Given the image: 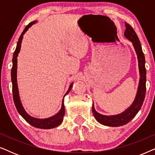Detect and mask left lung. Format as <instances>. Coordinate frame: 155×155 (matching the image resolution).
I'll return each mask as SVG.
<instances>
[{"label":"left lung","instance_id":"obj_1","mask_svg":"<svg viewBox=\"0 0 155 155\" xmlns=\"http://www.w3.org/2000/svg\"><path fill=\"white\" fill-rule=\"evenodd\" d=\"M125 25H126V29L124 32V37L132 43L135 54L137 55L140 73L139 84L134 101H133L130 107L127 108L121 113L116 114V115H104L95 110L94 102H93L92 112L94 118L99 124L110 127L121 126L130 122L138 113L142 105H143L145 97L146 69L145 56H144L143 49H142L140 42V40L136 33L135 32L134 29L127 22H125Z\"/></svg>","mask_w":155,"mask_h":155}]
</instances>
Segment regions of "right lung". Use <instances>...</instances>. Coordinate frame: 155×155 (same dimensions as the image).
I'll return each mask as SVG.
<instances>
[{
    "label": "right lung",
    "instance_id": "add662e5",
    "mask_svg": "<svg viewBox=\"0 0 155 155\" xmlns=\"http://www.w3.org/2000/svg\"><path fill=\"white\" fill-rule=\"evenodd\" d=\"M37 21H33L29 23L27 26L25 27L24 30H23L22 33L21 34L20 38H19L18 44H17V46L13 54V57H12V67L11 71V80H12V95H13V100L15 105L16 109L19 112V114L22 116V118L26 120L27 123H29L31 126H32L35 128H41V129H51L56 128V127L58 126L63 121V116L65 114V107H64V97L65 95H67L70 92V91L73 87V82H72L71 85L69 86L68 90L67 92L65 93L63 99L62 100V105H61V109L59 110L58 113L55 114V115L51 116V117L46 118H38L33 117L29 115L27 112L25 111V109L23 107L21 102L20 94H19V90H18V80H17V70H18V56L19 53L20 51L21 48V44H22L23 35L26 33V31L28 30L29 28L35 25Z\"/></svg>",
    "mask_w": 155,
    "mask_h": 155
}]
</instances>
